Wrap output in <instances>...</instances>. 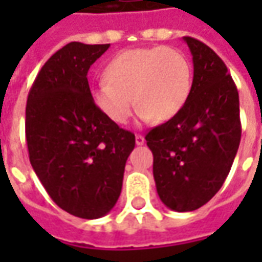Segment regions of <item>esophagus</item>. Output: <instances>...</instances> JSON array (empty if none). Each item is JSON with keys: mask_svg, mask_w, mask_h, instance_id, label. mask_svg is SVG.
I'll return each mask as SVG.
<instances>
[{"mask_svg": "<svg viewBox=\"0 0 262 262\" xmlns=\"http://www.w3.org/2000/svg\"><path fill=\"white\" fill-rule=\"evenodd\" d=\"M144 136H141V134H136V144L137 146H143L144 144Z\"/></svg>", "mask_w": 262, "mask_h": 262, "instance_id": "obj_1", "label": "esophagus"}]
</instances>
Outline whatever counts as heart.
I'll return each instance as SVG.
<instances>
[{"instance_id":"heart-1","label":"heart","mask_w":262,"mask_h":262,"mask_svg":"<svg viewBox=\"0 0 262 262\" xmlns=\"http://www.w3.org/2000/svg\"><path fill=\"white\" fill-rule=\"evenodd\" d=\"M191 84V66L181 51L166 46L129 49L109 62L106 78L92 89V99L118 125L129 119L134 102L140 119L167 121L184 107Z\"/></svg>"}]
</instances>
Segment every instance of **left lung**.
Returning <instances> with one entry per match:
<instances>
[{"label":"left lung","instance_id":"8db88e82","mask_svg":"<svg viewBox=\"0 0 262 262\" xmlns=\"http://www.w3.org/2000/svg\"><path fill=\"white\" fill-rule=\"evenodd\" d=\"M194 78L179 114L146 136L162 203L192 211L208 203L230 172L241 143L239 95L227 67L198 39L185 36Z\"/></svg>","mask_w":262,"mask_h":262}]
</instances>
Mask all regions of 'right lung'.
Segmentation results:
<instances>
[{"label":"right lung","mask_w":262,"mask_h":262,"mask_svg":"<svg viewBox=\"0 0 262 262\" xmlns=\"http://www.w3.org/2000/svg\"><path fill=\"white\" fill-rule=\"evenodd\" d=\"M109 43L71 42L37 73L26 105L32 167L56 206L99 219L116 204L136 136L107 119L92 99L87 73Z\"/></svg>","instance_id":"add662e5"}]
</instances>
